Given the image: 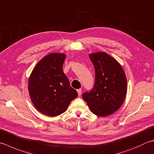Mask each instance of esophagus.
I'll return each mask as SVG.
<instances>
[{
	"mask_svg": "<svg viewBox=\"0 0 154 154\" xmlns=\"http://www.w3.org/2000/svg\"><path fill=\"white\" fill-rule=\"evenodd\" d=\"M77 91V93H78V95H79V96H80L81 95V92H82V89H78Z\"/></svg>",
	"mask_w": 154,
	"mask_h": 154,
	"instance_id": "1",
	"label": "esophagus"
}]
</instances>
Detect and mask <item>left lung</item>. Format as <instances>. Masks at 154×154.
Instances as JSON below:
<instances>
[{
  "instance_id": "obj_1",
  "label": "left lung",
  "mask_w": 154,
  "mask_h": 154,
  "mask_svg": "<svg viewBox=\"0 0 154 154\" xmlns=\"http://www.w3.org/2000/svg\"><path fill=\"white\" fill-rule=\"evenodd\" d=\"M95 68V79L93 89L83 93L85 100L95 115H111L122 106L127 93V79L122 66L108 54H90Z\"/></svg>"
}]
</instances>
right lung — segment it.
<instances>
[{"mask_svg": "<svg viewBox=\"0 0 154 154\" xmlns=\"http://www.w3.org/2000/svg\"><path fill=\"white\" fill-rule=\"evenodd\" d=\"M65 54L51 53L44 57L32 71L29 91L34 106L45 115L55 117L67 109L78 96L63 71Z\"/></svg>", "mask_w": 154, "mask_h": 154, "instance_id": "1", "label": "right lung"}]
</instances>
